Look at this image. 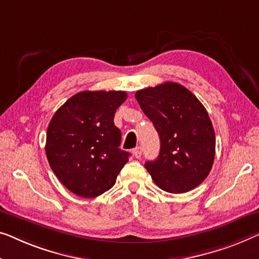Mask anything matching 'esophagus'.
Returning <instances> with one entry per match:
<instances>
[{
    "instance_id": "1",
    "label": "esophagus",
    "mask_w": 259,
    "mask_h": 259,
    "mask_svg": "<svg viewBox=\"0 0 259 259\" xmlns=\"http://www.w3.org/2000/svg\"><path fill=\"white\" fill-rule=\"evenodd\" d=\"M133 153H134V156L137 158V159H138V158H141L142 157V148H141V146H138V148L134 149Z\"/></svg>"
}]
</instances>
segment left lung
Here are the masks:
<instances>
[{
    "mask_svg": "<svg viewBox=\"0 0 259 259\" xmlns=\"http://www.w3.org/2000/svg\"><path fill=\"white\" fill-rule=\"evenodd\" d=\"M135 96L160 138L159 156L145 163L154 183L168 193L198 187L215 157V133L206 108L177 82L144 88Z\"/></svg>",
    "mask_w": 259,
    "mask_h": 259,
    "instance_id": "8db88e82",
    "label": "left lung"
}]
</instances>
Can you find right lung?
Segmentation results:
<instances>
[{
  "label": "right lung",
  "mask_w": 259,
  "mask_h": 259,
  "mask_svg": "<svg viewBox=\"0 0 259 259\" xmlns=\"http://www.w3.org/2000/svg\"><path fill=\"white\" fill-rule=\"evenodd\" d=\"M122 91H83L56 111L46 133L45 151L61 184L81 198L110 190L130 153L118 148L121 131L114 124Z\"/></svg>",
  "instance_id": "right-lung-1"
}]
</instances>
